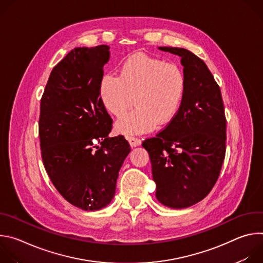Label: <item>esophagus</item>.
Instances as JSON below:
<instances>
[{
  "label": "esophagus",
  "mask_w": 263,
  "mask_h": 263,
  "mask_svg": "<svg viewBox=\"0 0 263 263\" xmlns=\"http://www.w3.org/2000/svg\"><path fill=\"white\" fill-rule=\"evenodd\" d=\"M128 141H129L131 147L138 146V145H140V143H141V140H140L139 138H135V137H129V138H128Z\"/></svg>",
  "instance_id": "obj_1"
}]
</instances>
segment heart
Wrapping results in <instances>:
<instances>
[{"mask_svg": "<svg viewBox=\"0 0 263 263\" xmlns=\"http://www.w3.org/2000/svg\"><path fill=\"white\" fill-rule=\"evenodd\" d=\"M186 89L183 70L176 64L136 53L121 66L120 77L106 73L100 83V97L112 116L123 118L117 130L125 135H137L168 125L177 117Z\"/></svg>", "mask_w": 263, "mask_h": 263, "instance_id": "b5f03b06", "label": "heart"}]
</instances>
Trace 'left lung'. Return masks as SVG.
Returning <instances> with one entry per match:
<instances>
[{
    "instance_id": "8db88e82",
    "label": "left lung",
    "mask_w": 263,
    "mask_h": 263,
    "mask_svg": "<svg viewBox=\"0 0 263 263\" xmlns=\"http://www.w3.org/2000/svg\"><path fill=\"white\" fill-rule=\"evenodd\" d=\"M158 49L181 58L186 89L174 121L142 146L151 159L157 200L182 209L202 201L219 176L226 118L220 89L206 63L186 49Z\"/></svg>"
}]
</instances>
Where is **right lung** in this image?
Listing matches in <instances>:
<instances>
[{
    "instance_id": "add662e5",
    "label": "right lung",
    "mask_w": 263,
    "mask_h": 263,
    "mask_svg": "<svg viewBox=\"0 0 263 263\" xmlns=\"http://www.w3.org/2000/svg\"><path fill=\"white\" fill-rule=\"evenodd\" d=\"M109 47L74 48L51 71L41 101L40 138L46 171L59 194L85 211L102 209L116 195L119 172L131 148L110 137L112 120L100 83ZM101 146H95L93 140Z\"/></svg>"
}]
</instances>
